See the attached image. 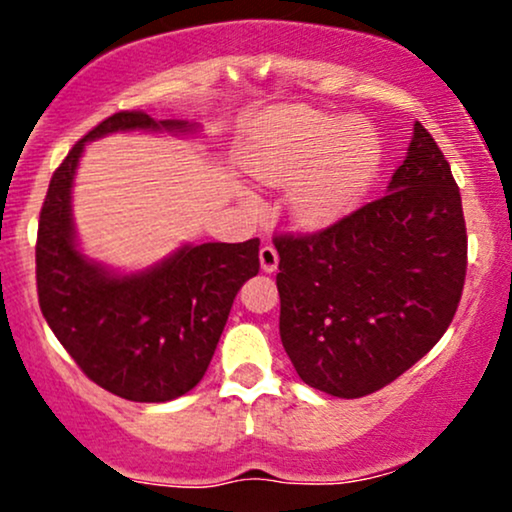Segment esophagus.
I'll list each match as a JSON object with an SVG mask.
<instances>
[{"mask_svg": "<svg viewBox=\"0 0 512 512\" xmlns=\"http://www.w3.org/2000/svg\"><path fill=\"white\" fill-rule=\"evenodd\" d=\"M260 267H262V272H267V274L276 272V267H279V252H276L274 245H262Z\"/></svg>", "mask_w": 512, "mask_h": 512, "instance_id": "34e87169", "label": "esophagus"}]
</instances>
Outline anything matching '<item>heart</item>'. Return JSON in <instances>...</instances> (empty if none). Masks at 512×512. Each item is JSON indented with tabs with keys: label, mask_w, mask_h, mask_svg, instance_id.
I'll return each mask as SVG.
<instances>
[{
	"label": "heart",
	"mask_w": 512,
	"mask_h": 512,
	"mask_svg": "<svg viewBox=\"0 0 512 512\" xmlns=\"http://www.w3.org/2000/svg\"><path fill=\"white\" fill-rule=\"evenodd\" d=\"M380 163L383 149L368 122L296 108L262 127L252 173L274 187L298 182L293 216L303 226H327L361 202Z\"/></svg>",
	"instance_id": "obj_1"
}]
</instances>
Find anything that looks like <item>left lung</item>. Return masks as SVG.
<instances>
[{
  "instance_id": "left-lung-1",
  "label": "left lung",
  "mask_w": 512,
  "mask_h": 512,
  "mask_svg": "<svg viewBox=\"0 0 512 512\" xmlns=\"http://www.w3.org/2000/svg\"><path fill=\"white\" fill-rule=\"evenodd\" d=\"M274 245L281 344L305 385L344 399L390 385L438 344L467 274L460 187L421 122L383 197Z\"/></svg>"
}]
</instances>
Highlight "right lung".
Returning a JSON list of instances; mask_svg holds the SVG:
<instances>
[{"instance_id": "add662e5", "label": "right lung", "mask_w": 512, "mask_h": 512, "mask_svg": "<svg viewBox=\"0 0 512 512\" xmlns=\"http://www.w3.org/2000/svg\"><path fill=\"white\" fill-rule=\"evenodd\" d=\"M192 132L142 110L105 117L52 173L38 221L35 281L50 330L88 378L129 402H170L207 373L240 286L260 272V238L185 245L137 274H113L76 248L72 185L91 139Z\"/></svg>"}]
</instances>
